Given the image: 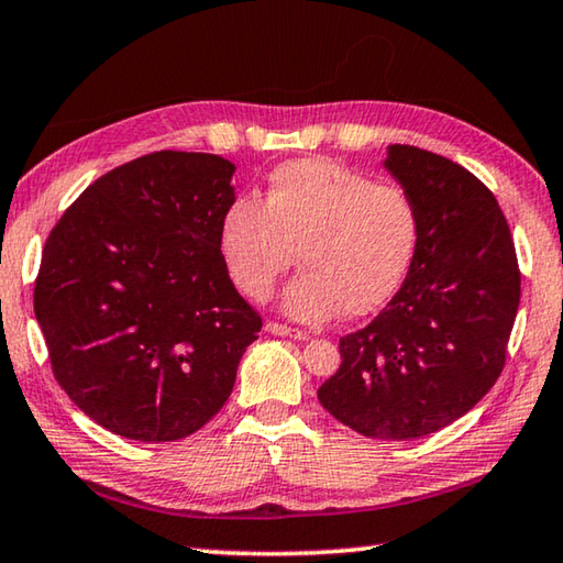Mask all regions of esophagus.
<instances>
[{
  "label": "esophagus",
  "mask_w": 563,
  "mask_h": 563,
  "mask_svg": "<svg viewBox=\"0 0 563 563\" xmlns=\"http://www.w3.org/2000/svg\"><path fill=\"white\" fill-rule=\"evenodd\" d=\"M265 330L273 332V335H280V338H295V340H302L305 338L302 330L285 325V322H275V320H271L268 325H265Z\"/></svg>",
  "instance_id": "1"
}]
</instances>
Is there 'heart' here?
I'll use <instances>...</instances> for the list:
<instances>
[{"mask_svg": "<svg viewBox=\"0 0 563 563\" xmlns=\"http://www.w3.org/2000/svg\"><path fill=\"white\" fill-rule=\"evenodd\" d=\"M419 213L412 194L328 158H300L268 176L263 203L241 196L225 208L221 253L247 298L268 300L298 251L300 275L285 290L292 318L320 322L340 310L360 318L402 285L415 258Z\"/></svg>", "mask_w": 563, "mask_h": 563, "instance_id": "obj_1", "label": "heart"}]
</instances>
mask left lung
I'll return each instance as SVG.
<instances>
[{"mask_svg":"<svg viewBox=\"0 0 563 563\" xmlns=\"http://www.w3.org/2000/svg\"><path fill=\"white\" fill-rule=\"evenodd\" d=\"M385 166L419 213L402 288L367 328L340 338L320 405L375 440H415L470 412L497 383L521 273L492 190L432 151L393 144Z\"/></svg>","mask_w":563,"mask_h":563,"instance_id":"8db88e82","label":"left lung"}]
</instances>
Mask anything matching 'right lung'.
<instances>
[{
  "label": "right lung",
  "mask_w": 563,
  "mask_h": 563,
  "mask_svg": "<svg viewBox=\"0 0 563 563\" xmlns=\"http://www.w3.org/2000/svg\"><path fill=\"white\" fill-rule=\"evenodd\" d=\"M233 170L154 151L93 180L46 238L34 312L52 373L103 430L184 440L231 397L263 328L221 253Z\"/></svg>",
  "instance_id": "right-lung-1"
}]
</instances>
